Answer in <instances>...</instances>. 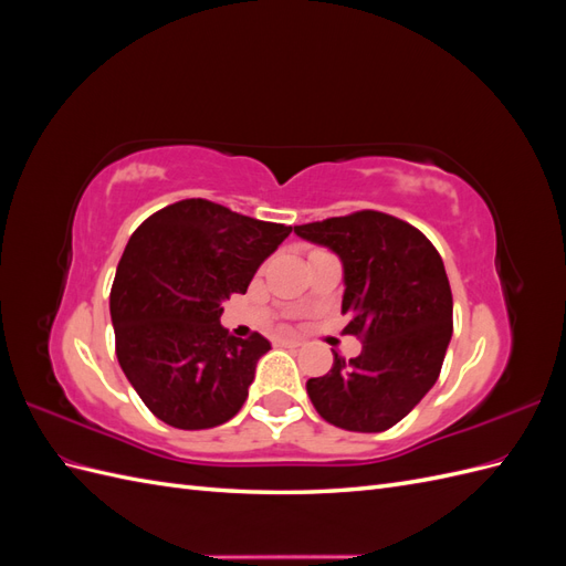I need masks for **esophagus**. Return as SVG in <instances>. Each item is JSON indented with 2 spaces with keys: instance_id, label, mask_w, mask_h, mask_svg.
I'll return each instance as SVG.
<instances>
[{
  "instance_id": "34e87169",
  "label": "esophagus",
  "mask_w": 566,
  "mask_h": 566,
  "mask_svg": "<svg viewBox=\"0 0 566 566\" xmlns=\"http://www.w3.org/2000/svg\"><path fill=\"white\" fill-rule=\"evenodd\" d=\"M276 345H279V347H300L302 342H300V339H293V337H279Z\"/></svg>"
}]
</instances>
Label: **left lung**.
<instances>
[{
    "instance_id": "left-lung-1",
    "label": "left lung",
    "mask_w": 566,
    "mask_h": 566,
    "mask_svg": "<svg viewBox=\"0 0 566 566\" xmlns=\"http://www.w3.org/2000/svg\"><path fill=\"white\" fill-rule=\"evenodd\" d=\"M331 248L345 266L342 333L361 354H335L323 378L306 382L318 416L349 432H385L437 382L453 335V295L441 254L422 231L378 210L295 227Z\"/></svg>"
}]
</instances>
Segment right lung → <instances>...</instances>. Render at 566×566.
Listing matches in <instances>:
<instances>
[{"label":"right lung","mask_w":566,"mask_h":566,"mask_svg":"<svg viewBox=\"0 0 566 566\" xmlns=\"http://www.w3.org/2000/svg\"><path fill=\"white\" fill-rule=\"evenodd\" d=\"M293 227L188 198L136 229L111 287L119 368L148 410L177 430H210L248 399L269 342L231 337L219 316Z\"/></svg>","instance_id":"1"}]
</instances>
